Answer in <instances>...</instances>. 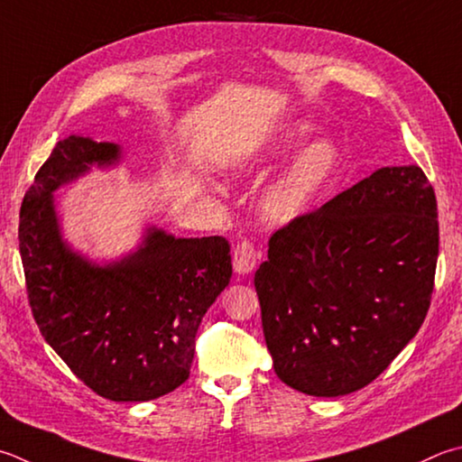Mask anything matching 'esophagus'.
Instances as JSON below:
<instances>
[{
	"mask_svg": "<svg viewBox=\"0 0 462 462\" xmlns=\"http://www.w3.org/2000/svg\"><path fill=\"white\" fill-rule=\"evenodd\" d=\"M258 250L254 248V245L250 240H242L240 245L234 248V256H232V264H234V271L238 274H248L253 273L256 268L258 263Z\"/></svg>",
	"mask_w": 462,
	"mask_h": 462,
	"instance_id": "esophagus-1",
	"label": "esophagus"
}]
</instances>
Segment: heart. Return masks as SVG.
Wrapping results in <instances>:
<instances>
[{
  "label": "heart",
  "mask_w": 462,
  "mask_h": 462,
  "mask_svg": "<svg viewBox=\"0 0 462 462\" xmlns=\"http://www.w3.org/2000/svg\"><path fill=\"white\" fill-rule=\"evenodd\" d=\"M309 133H311V125H292L279 141H274L271 155L279 157L289 153L291 149L303 143ZM341 155L333 141L319 139L305 147L264 189L260 208L266 220L273 224H289L305 216L337 175Z\"/></svg>",
  "instance_id": "obj_1"
}]
</instances>
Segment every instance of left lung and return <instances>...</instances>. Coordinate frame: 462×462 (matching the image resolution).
<instances>
[{"label": "left lung", "mask_w": 462, "mask_h": 462, "mask_svg": "<svg viewBox=\"0 0 462 462\" xmlns=\"http://www.w3.org/2000/svg\"><path fill=\"white\" fill-rule=\"evenodd\" d=\"M436 216L420 167H382L273 234L254 287L281 382L337 398L393 362L429 313Z\"/></svg>", "instance_id": "1"}]
</instances>
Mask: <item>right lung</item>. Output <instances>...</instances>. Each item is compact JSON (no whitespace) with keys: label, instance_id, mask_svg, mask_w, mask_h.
<instances>
[{"label":"right lung","instance_id":"1","mask_svg":"<svg viewBox=\"0 0 462 462\" xmlns=\"http://www.w3.org/2000/svg\"><path fill=\"white\" fill-rule=\"evenodd\" d=\"M121 147L70 135L58 141L20 209V254L40 333L72 374L113 402H147L189 377L202 317L228 287L222 236L175 238L147 228L135 253L90 263L62 240L54 191Z\"/></svg>","mask_w":462,"mask_h":462}]
</instances>
